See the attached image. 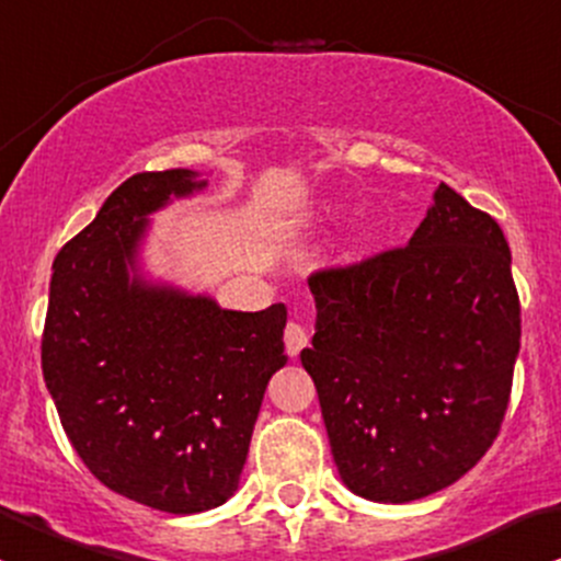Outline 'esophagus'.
Returning <instances> with one entry per match:
<instances>
[{
    "label": "esophagus",
    "mask_w": 561,
    "mask_h": 561,
    "mask_svg": "<svg viewBox=\"0 0 561 561\" xmlns=\"http://www.w3.org/2000/svg\"><path fill=\"white\" fill-rule=\"evenodd\" d=\"M309 346V333H306V328H300L298 322H290V325L285 328V350L290 357H298L300 350H306Z\"/></svg>",
    "instance_id": "34e87169"
}]
</instances>
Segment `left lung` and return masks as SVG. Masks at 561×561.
<instances>
[{"instance_id": "1", "label": "left lung", "mask_w": 561, "mask_h": 561, "mask_svg": "<svg viewBox=\"0 0 561 561\" xmlns=\"http://www.w3.org/2000/svg\"><path fill=\"white\" fill-rule=\"evenodd\" d=\"M314 379L350 492L411 503L462 479L497 438L522 341L497 222L440 182L409 244L309 279Z\"/></svg>"}]
</instances>
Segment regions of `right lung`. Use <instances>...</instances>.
Segmentation results:
<instances>
[{
	"label": "right lung",
	"instance_id": "obj_1",
	"mask_svg": "<svg viewBox=\"0 0 561 561\" xmlns=\"http://www.w3.org/2000/svg\"><path fill=\"white\" fill-rule=\"evenodd\" d=\"M193 169L134 174L53 261L43 374L75 451L112 492L202 514L239 489L285 304L222 309L145 268L156 211L206 191Z\"/></svg>",
	"mask_w": 561,
	"mask_h": 561
}]
</instances>
